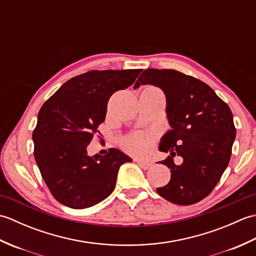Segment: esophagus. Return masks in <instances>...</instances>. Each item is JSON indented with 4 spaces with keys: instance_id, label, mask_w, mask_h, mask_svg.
<instances>
[{
    "instance_id": "34e87169",
    "label": "esophagus",
    "mask_w": 256,
    "mask_h": 256,
    "mask_svg": "<svg viewBox=\"0 0 256 256\" xmlns=\"http://www.w3.org/2000/svg\"><path fill=\"white\" fill-rule=\"evenodd\" d=\"M138 164L140 165V168H143V170H148V168L152 166L150 162H145V160H138Z\"/></svg>"
}]
</instances>
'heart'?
<instances>
[{
    "label": "heart",
    "mask_w": 256,
    "mask_h": 256,
    "mask_svg": "<svg viewBox=\"0 0 256 256\" xmlns=\"http://www.w3.org/2000/svg\"><path fill=\"white\" fill-rule=\"evenodd\" d=\"M124 148L135 155H145L153 146V136L148 133H138L124 140Z\"/></svg>",
    "instance_id": "obj_1"
}]
</instances>
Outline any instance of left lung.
<instances>
[{
	"label": "left lung",
	"mask_w": 256,
	"mask_h": 256,
	"mask_svg": "<svg viewBox=\"0 0 256 256\" xmlns=\"http://www.w3.org/2000/svg\"><path fill=\"white\" fill-rule=\"evenodd\" d=\"M152 84L164 91L166 114L172 130L160 143V152L170 155L160 164L170 168V180L157 194L172 204L199 202L218 184L229 164L236 128L229 106L210 86L172 69H148L134 89ZM176 154L184 160L173 162Z\"/></svg>",
	"instance_id": "8db88e82"
}]
</instances>
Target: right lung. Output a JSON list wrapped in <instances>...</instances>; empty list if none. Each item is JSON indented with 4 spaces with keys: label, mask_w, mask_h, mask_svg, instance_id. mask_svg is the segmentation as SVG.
Listing matches in <instances>:
<instances>
[{
    "label": "right lung",
    "mask_w": 256,
    "mask_h": 256,
    "mask_svg": "<svg viewBox=\"0 0 256 256\" xmlns=\"http://www.w3.org/2000/svg\"><path fill=\"white\" fill-rule=\"evenodd\" d=\"M142 69L92 70L64 82L38 112L32 132L42 177L59 202L84 209L116 188L120 166L132 162L116 148L89 156L86 148L106 120L108 101L132 86Z\"/></svg>",
    "instance_id": "right-lung-1"
}]
</instances>
